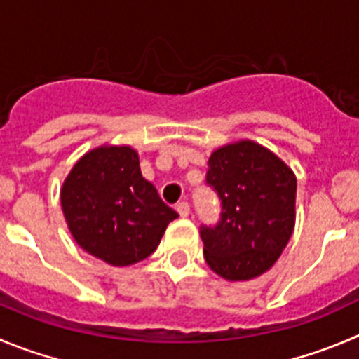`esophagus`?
Listing matches in <instances>:
<instances>
[{"mask_svg": "<svg viewBox=\"0 0 359 359\" xmlns=\"http://www.w3.org/2000/svg\"><path fill=\"white\" fill-rule=\"evenodd\" d=\"M189 203L187 202H180L177 203V212L180 214V217H187L189 216Z\"/></svg>", "mask_w": 359, "mask_h": 359, "instance_id": "obj_1", "label": "esophagus"}]
</instances>
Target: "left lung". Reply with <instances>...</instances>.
Listing matches in <instances>:
<instances>
[{
  "label": "left lung",
  "instance_id": "1",
  "mask_svg": "<svg viewBox=\"0 0 359 359\" xmlns=\"http://www.w3.org/2000/svg\"><path fill=\"white\" fill-rule=\"evenodd\" d=\"M207 184L221 198V221L202 226L203 257L217 276L248 281L269 271L296 225L297 179L264 145L239 140L214 150Z\"/></svg>",
  "mask_w": 359,
  "mask_h": 359
}]
</instances>
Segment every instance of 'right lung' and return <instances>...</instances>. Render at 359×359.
Segmentation results:
<instances>
[{
  "label": "right lung",
  "mask_w": 359,
  "mask_h": 359,
  "mask_svg": "<svg viewBox=\"0 0 359 359\" xmlns=\"http://www.w3.org/2000/svg\"><path fill=\"white\" fill-rule=\"evenodd\" d=\"M74 241L95 259L126 267L152 255L179 214L142 175L129 145H100L72 166L60 191Z\"/></svg>",
  "instance_id": "1"
}]
</instances>
